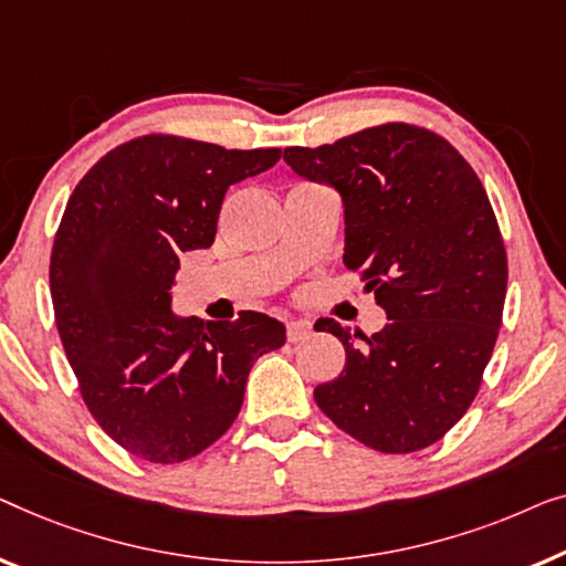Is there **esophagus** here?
<instances>
[{"label":"esophagus","mask_w":566,"mask_h":566,"mask_svg":"<svg viewBox=\"0 0 566 566\" xmlns=\"http://www.w3.org/2000/svg\"><path fill=\"white\" fill-rule=\"evenodd\" d=\"M310 333H313V325L305 323V321H290V323H286V340H290V344H297V340L307 338Z\"/></svg>","instance_id":"esophagus-1"}]
</instances>
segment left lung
Here are the masks:
<instances>
[{
	"label": "left lung",
	"instance_id": "8db88e82",
	"mask_svg": "<svg viewBox=\"0 0 566 566\" xmlns=\"http://www.w3.org/2000/svg\"><path fill=\"white\" fill-rule=\"evenodd\" d=\"M284 161L344 197V264L389 317L374 336L315 323L346 348L317 408L374 451L428 449L480 392L503 323L507 253L490 197L449 140L412 123L284 148Z\"/></svg>",
	"mask_w": 566,
	"mask_h": 566
}]
</instances>
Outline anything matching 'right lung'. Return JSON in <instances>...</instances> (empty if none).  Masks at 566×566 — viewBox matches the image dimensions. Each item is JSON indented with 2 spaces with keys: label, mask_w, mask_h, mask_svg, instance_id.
Segmentation results:
<instances>
[{
  "label": "right lung",
  "mask_w": 566,
  "mask_h": 566,
  "mask_svg": "<svg viewBox=\"0 0 566 566\" xmlns=\"http://www.w3.org/2000/svg\"><path fill=\"white\" fill-rule=\"evenodd\" d=\"M280 158L148 133L69 197L48 272L55 325L86 410L133 457L205 451L233 426L253 361L284 346V325L253 310L207 325L169 313L179 256L210 249L228 187Z\"/></svg>",
  "instance_id": "right-lung-1"
}]
</instances>
